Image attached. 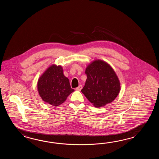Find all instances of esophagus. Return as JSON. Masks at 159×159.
Wrapping results in <instances>:
<instances>
[{
  "instance_id": "34e87169",
  "label": "esophagus",
  "mask_w": 159,
  "mask_h": 159,
  "mask_svg": "<svg viewBox=\"0 0 159 159\" xmlns=\"http://www.w3.org/2000/svg\"><path fill=\"white\" fill-rule=\"evenodd\" d=\"M82 89V85H80V86H78L77 88L75 89V90H77V91H81Z\"/></svg>"
}]
</instances>
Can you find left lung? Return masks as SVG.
Segmentation results:
<instances>
[{
    "instance_id": "obj_1",
    "label": "left lung",
    "mask_w": 159,
    "mask_h": 159,
    "mask_svg": "<svg viewBox=\"0 0 159 159\" xmlns=\"http://www.w3.org/2000/svg\"><path fill=\"white\" fill-rule=\"evenodd\" d=\"M85 73L87 79L81 91L95 107L105 106L117 97L120 90V81L108 63L95 60L88 65Z\"/></svg>"
}]
</instances>
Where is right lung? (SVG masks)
<instances>
[{
    "instance_id": "right-lung-1",
    "label": "right lung",
    "mask_w": 159,
    "mask_h": 159,
    "mask_svg": "<svg viewBox=\"0 0 159 159\" xmlns=\"http://www.w3.org/2000/svg\"><path fill=\"white\" fill-rule=\"evenodd\" d=\"M37 90L41 99L53 106L61 105L75 91L64 75L63 68L55 64L48 68L39 78Z\"/></svg>"
}]
</instances>
